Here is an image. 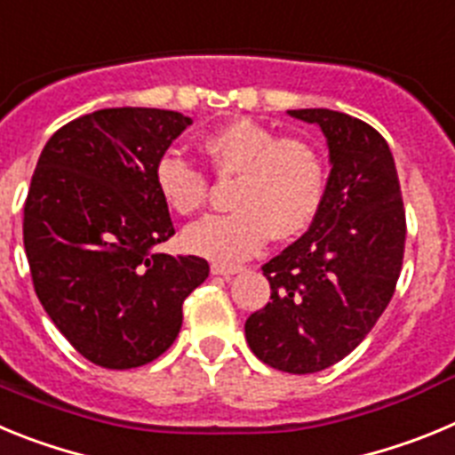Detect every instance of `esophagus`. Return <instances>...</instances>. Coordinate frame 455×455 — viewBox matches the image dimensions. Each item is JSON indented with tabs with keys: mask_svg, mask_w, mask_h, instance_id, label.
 I'll list each match as a JSON object with an SVG mask.
<instances>
[{
	"mask_svg": "<svg viewBox=\"0 0 455 455\" xmlns=\"http://www.w3.org/2000/svg\"><path fill=\"white\" fill-rule=\"evenodd\" d=\"M239 271H241V267H225V264H212V275L230 277V275H236Z\"/></svg>",
	"mask_w": 455,
	"mask_h": 455,
	"instance_id": "1",
	"label": "esophagus"
}]
</instances>
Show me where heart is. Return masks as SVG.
<instances>
[{"label": "heart", "instance_id": "1", "mask_svg": "<svg viewBox=\"0 0 455 455\" xmlns=\"http://www.w3.org/2000/svg\"><path fill=\"white\" fill-rule=\"evenodd\" d=\"M204 155L220 175H239L230 214H212L184 230V248L220 264L255 255L268 236L283 241L300 235L323 200L325 171L312 146L280 139L252 120H235L203 140ZM164 203L188 216L207 203V178L180 155H164L155 166Z\"/></svg>", "mask_w": 455, "mask_h": 455}]
</instances>
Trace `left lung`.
I'll return each instance as SVG.
<instances>
[{
    "label": "left lung",
    "mask_w": 455,
    "mask_h": 455,
    "mask_svg": "<svg viewBox=\"0 0 455 455\" xmlns=\"http://www.w3.org/2000/svg\"><path fill=\"white\" fill-rule=\"evenodd\" d=\"M328 143L331 175L309 230L262 267L271 300L246 321L251 351L277 371L315 373L344 360L392 299L405 212L387 140L331 108H293Z\"/></svg>",
    "instance_id": "8db88e82"
}]
</instances>
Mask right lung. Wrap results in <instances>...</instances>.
<instances>
[{
    "label": "right lung",
    "instance_id": "obj_1",
    "mask_svg": "<svg viewBox=\"0 0 455 455\" xmlns=\"http://www.w3.org/2000/svg\"><path fill=\"white\" fill-rule=\"evenodd\" d=\"M191 124L166 108H100L43 148L24 203V251L61 335L104 369L148 364L182 328L207 280L203 257L155 252L175 235L155 166Z\"/></svg>",
    "mask_w": 455,
    "mask_h": 455
}]
</instances>
